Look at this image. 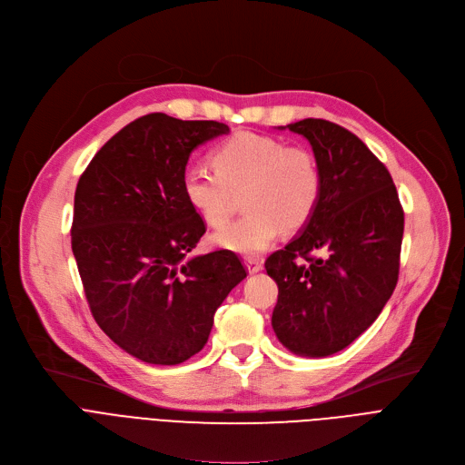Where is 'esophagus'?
<instances>
[{
	"instance_id": "esophagus-1",
	"label": "esophagus",
	"mask_w": 465,
	"mask_h": 465,
	"mask_svg": "<svg viewBox=\"0 0 465 465\" xmlns=\"http://www.w3.org/2000/svg\"><path fill=\"white\" fill-rule=\"evenodd\" d=\"M245 268H247L249 273H257V272L262 270V261L253 259V257H247L245 259Z\"/></svg>"
}]
</instances>
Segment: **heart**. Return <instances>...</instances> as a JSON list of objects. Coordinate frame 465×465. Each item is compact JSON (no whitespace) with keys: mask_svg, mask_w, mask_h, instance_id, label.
I'll return each mask as SVG.
<instances>
[{"mask_svg":"<svg viewBox=\"0 0 465 465\" xmlns=\"http://www.w3.org/2000/svg\"><path fill=\"white\" fill-rule=\"evenodd\" d=\"M210 160L217 173L188 167L183 193L210 227L225 225L242 195L243 216L212 236L218 247L238 255H259L279 231H300L322 195V169L303 145H284L270 135L240 132L213 149Z\"/></svg>","mask_w":465,"mask_h":465,"instance_id":"1","label":"heart"}]
</instances>
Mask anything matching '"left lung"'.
<instances>
[{"instance_id": "obj_1", "label": "left lung", "mask_w": 465, "mask_h": 465, "mask_svg": "<svg viewBox=\"0 0 465 465\" xmlns=\"http://www.w3.org/2000/svg\"><path fill=\"white\" fill-rule=\"evenodd\" d=\"M289 130L311 143L322 195L302 232L264 262L279 289L272 326L291 351L326 357L369 330L395 291L404 210L387 167L355 134L324 119Z\"/></svg>"}]
</instances>
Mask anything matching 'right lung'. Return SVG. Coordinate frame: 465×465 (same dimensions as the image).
<instances>
[{"label":"right lung","instance_id":"obj_1","mask_svg":"<svg viewBox=\"0 0 465 465\" xmlns=\"http://www.w3.org/2000/svg\"><path fill=\"white\" fill-rule=\"evenodd\" d=\"M216 121L149 114L94 154L74 195L73 253L89 309L117 346L151 365L203 350L213 312L247 275L227 249L192 255L206 227L183 193L195 147Z\"/></svg>","mask_w":465,"mask_h":465}]
</instances>
